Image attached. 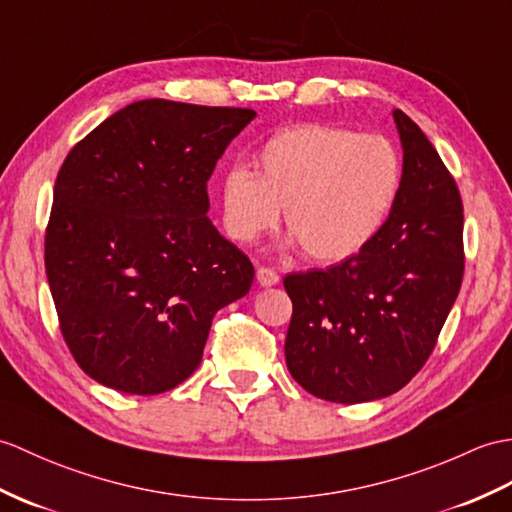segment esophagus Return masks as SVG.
<instances>
[{"label": "esophagus", "instance_id": "1", "mask_svg": "<svg viewBox=\"0 0 512 512\" xmlns=\"http://www.w3.org/2000/svg\"><path fill=\"white\" fill-rule=\"evenodd\" d=\"M257 283L261 285V288H270V285H277L279 283V275L272 268L259 266L257 268Z\"/></svg>", "mask_w": 512, "mask_h": 512}]
</instances>
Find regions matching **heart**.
<instances>
[{
	"mask_svg": "<svg viewBox=\"0 0 512 512\" xmlns=\"http://www.w3.org/2000/svg\"><path fill=\"white\" fill-rule=\"evenodd\" d=\"M403 187L397 148L379 135L329 124H294L270 135L253 172L233 168L220 181L222 227L251 244L275 229L281 209L288 246L316 261L362 253L384 229Z\"/></svg>",
	"mask_w": 512,
	"mask_h": 512,
	"instance_id": "obj_1",
	"label": "heart"
}]
</instances>
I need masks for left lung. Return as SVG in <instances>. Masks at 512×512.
Here are the masks:
<instances>
[{"mask_svg":"<svg viewBox=\"0 0 512 512\" xmlns=\"http://www.w3.org/2000/svg\"><path fill=\"white\" fill-rule=\"evenodd\" d=\"M403 187L384 229L362 253L283 279L292 299L290 375L336 403L384 399L430 358L460 292L462 200L432 141L395 109Z\"/></svg>","mask_w":512,"mask_h":512,"instance_id":"obj_1","label":"left lung"}]
</instances>
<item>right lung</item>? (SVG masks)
Here are the masks:
<instances>
[{"label":"right lung","instance_id":"obj_1","mask_svg":"<svg viewBox=\"0 0 512 512\" xmlns=\"http://www.w3.org/2000/svg\"><path fill=\"white\" fill-rule=\"evenodd\" d=\"M251 109L128 104L56 176L45 272L67 347L95 382L159 395L200 366L211 320L255 268L207 218V181Z\"/></svg>","mask_w":512,"mask_h":512}]
</instances>
